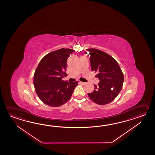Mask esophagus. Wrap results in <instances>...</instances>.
I'll list each match as a JSON object with an SVG mask.
<instances>
[{"mask_svg":"<svg viewBox=\"0 0 155 155\" xmlns=\"http://www.w3.org/2000/svg\"><path fill=\"white\" fill-rule=\"evenodd\" d=\"M79 82H80L81 85H85L86 84V82H81V81H80Z\"/></svg>","mask_w":155,"mask_h":155,"instance_id":"esophagus-1","label":"esophagus"}]
</instances>
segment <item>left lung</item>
<instances>
[{
  "label": "left lung",
  "mask_w": 155,
  "mask_h": 155,
  "mask_svg": "<svg viewBox=\"0 0 155 155\" xmlns=\"http://www.w3.org/2000/svg\"><path fill=\"white\" fill-rule=\"evenodd\" d=\"M92 71L97 72L100 82L94 90L88 93L90 99L104 105L112 101L119 95L124 83V74L118 63L112 56L100 50L88 49Z\"/></svg>",
  "instance_id": "obj_1"
}]
</instances>
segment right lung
Returning a JSON list of instances; mask_svg holds the SVG:
<instances>
[{"label":"right lung","instance_id":"add662e5","mask_svg":"<svg viewBox=\"0 0 155 155\" xmlns=\"http://www.w3.org/2000/svg\"><path fill=\"white\" fill-rule=\"evenodd\" d=\"M74 50L62 48L43 58L34 75V85L40 99L47 105L58 107L71 97L78 81L62 80L66 75L67 59Z\"/></svg>","mask_w":155,"mask_h":155}]
</instances>
